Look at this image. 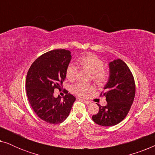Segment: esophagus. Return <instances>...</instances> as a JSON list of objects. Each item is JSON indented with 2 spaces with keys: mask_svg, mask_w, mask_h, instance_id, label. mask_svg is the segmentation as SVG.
<instances>
[{
  "mask_svg": "<svg viewBox=\"0 0 155 155\" xmlns=\"http://www.w3.org/2000/svg\"><path fill=\"white\" fill-rule=\"evenodd\" d=\"M83 101L84 103L86 104H90V101H87V100H83Z\"/></svg>",
  "mask_w": 155,
  "mask_h": 155,
  "instance_id": "esophagus-1",
  "label": "esophagus"
}]
</instances>
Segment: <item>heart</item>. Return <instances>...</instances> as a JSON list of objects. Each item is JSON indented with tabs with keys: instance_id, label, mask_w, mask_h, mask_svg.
Segmentation results:
<instances>
[{
	"instance_id": "b5f03b06",
	"label": "heart",
	"mask_w": 155,
	"mask_h": 155,
	"mask_svg": "<svg viewBox=\"0 0 155 155\" xmlns=\"http://www.w3.org/2000/svg\"><path fill=\"white\" fill-rule=\"evenodd\" d=\"M77 63L92 73V80L98 85H101L108 79L107 72L104 69L103 61L93 54H88L78 59ZM77 68L73 64L69 65L65 71V77L69 81L75 80ZM93 90L92 85L89 84L78 83L72 87V92L80 97H85Z\"/></svg>"
}]
</instances>
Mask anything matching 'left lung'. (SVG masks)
<instances>
[{
	"mask_svg": "<svg viewBox=\"0 0 155 155\" xmlns=\"http://www.w3.org/2000/svg\"><path fill=\"white\" fill-rule=\"evenodd\" d=\"M109 77L104 87L102 96H105L107 104H98L99 112L92 116V120L102 126H113L125 118L130 111L135 94L133 76L120 59L109 63Z\"/></svg>",
	"mask_w": 155,
	"mask_h": 155,
	"instance_id": "1",
	"label": "left lung"
}]
</instances>
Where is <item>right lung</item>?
I'll use <instances>...</instances> for the list:
<instances>
[{"mask_svg": "<svg viewBox=\"0 0 155 155\" xmlns=\"http://www.w3.org/2000/svg\"><path fill=\"white\" fill-rule=\"evenodd\" d=\"M71 58L68 50L50 51L36 59L27 72L26 92L29 102L35 114L48 124L64 121L76 99L70 93L63 98L54 94L55 89L63 88Z\"/></svg>", "mask_w": 155, "mask_h": 155, "instance_id": "obj_1", "label": "right lung"}]
</instances>
